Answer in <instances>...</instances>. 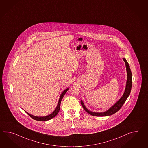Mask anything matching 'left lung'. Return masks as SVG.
<instances>
[{"label": "left lung", "mask_w": 148, "mask_h": 148, "mask_svg": "<svg viewBox=\"0 0 148 148\" xmlns=\"http://www.w3.org/2000/svg\"><path fill=\"white\" fill-rule=\"evenodd\" d=\"M123 60L126 64L127 73V79L126 89L123 96L115 103V104L112 106L111 108H109V110L106 111V112H102V113H96V112L90 111L86 108V106L83 104V101H81V104L82 105L84 110L90 115L96 116H105L112 115L115 113L116 112H118L119 110L121 108L122 106L126 101L127 98L129 96L131 91L132 86V74L130 71V65L128 64V62L127 61L126 59L125 58H123Z\"/></svg>", "instance_id": "left-lung-1"}]
</instances>
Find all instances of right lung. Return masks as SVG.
I'll use <instances>...</instances> for the list:
<instances>
[{
  "mask_svg": "<svg viewBox=\"0 0 148 148\" xmlns=\"http://www.w3.org/2000/svg\"><path fill=\"white\" fill-rule=\"evenodd\" d=\"M69 90L68 88L64 90V91H63V92L61 94V96H60V98H59V102H58V105H57V108H56V110H54V111L52 112L51 114H50V115H47V116H42V117H40V116H34V115L30 114L28 112H25H25H26V113L28 114V115H29L31 118H32L33 119H34V120H37V121H47V120H50V119H51L52 118H54L56 115H57L58 112L59 111L61 100H62V98L64 97V96L65 95V94L66 93V92L67 91V90Z\"/></svg>",
  "mask_w": 148,
  "mask_h": 148,
  "instance_id": "right-lung-1",
  "label": "right lung"
}]
</instances>
